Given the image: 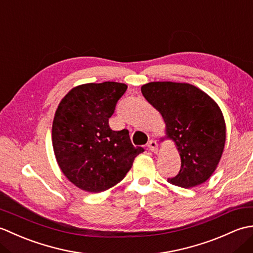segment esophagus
Returning <instances> with one entry per match:
<instances>
[{
	"label": "esophagus",
	"mask_w": 253,
	"mask_h": 253,
	"mask_svg": "<svg viewBox=\"0 0 253 253\" xmlns=\"http://www.w3.org/2000/svg\"><path fill=\"white\" fill-rule=\"evenodd\" d=\"M148 149L152 152H157L158 151V142L153 140V139H152V140H150L148 142Z\"/></svg>",
	"instance_id": "obj_1"
}]
</instances>
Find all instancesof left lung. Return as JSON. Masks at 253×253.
I'll list each match as a JSON object with an SVG mask.
<instances>
[{
	"label": "left lung",
	"mask_w": 253,
	"mask_h": 253,
	"mask_svg": "<svg viewBox=\"0 0 253 253\" xmlns=\"http://www.w3.org/2000/svg\"><path fill=\"white\" fill-rule=\"evenodd\" d=\"M141 92L163 116L166 135L180 155L179 173L169 181L182 188L203 184L215 170L226 140L221 109L189 84L149 83L142 85Z\"/></svg>",
	"instance_id": "obj_1"
}]
</instances>
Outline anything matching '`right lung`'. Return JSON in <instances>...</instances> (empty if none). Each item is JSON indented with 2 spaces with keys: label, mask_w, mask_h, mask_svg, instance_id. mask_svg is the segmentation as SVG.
Segmentation results:
<instances>
[{
  "label": "right lung",
  "mask_w": 253,
  "mask_h": 253,
  "mask_svg": "<svg viewBox=\"0 0 253 253\" xmlns=\"http://www.w3.org/2000/svg\"><path fill=\"white\" fill-rule=\"evenodd\" d=\"M125 84L105 82L73 88L55 112L52 143L63 174L80 189L101 192L118 184L144 151L129 131L112 130L109 118L126 92Z\"/></svg>",
  "instance_id": "right-lung-1"
}]
</instances>
